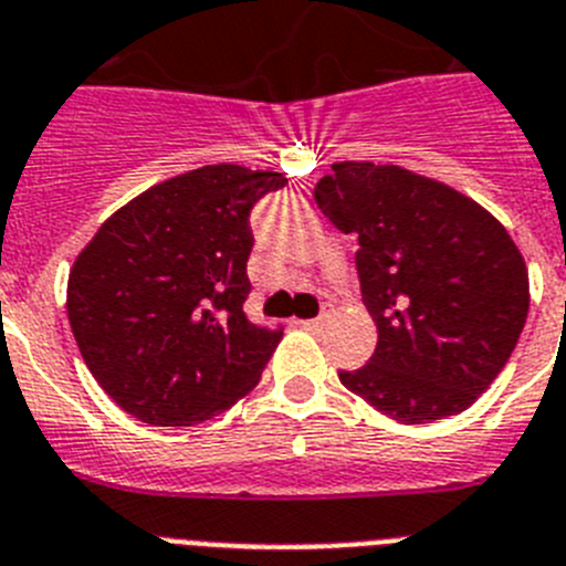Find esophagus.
I'll list each match as a JSON object with an SVG mask.
<instances>
[{"label": "esophagus", "mask_w": 566, "mask_h": 566, "mask_svg": "<svg viewBox=\"0 0 566 566\" xmlns=\"http://www.w3.org/2000/svg\"><path fill=\"white\" fill-rule=\"evenodd\" d=\"M298 324H302L304 329H321L324 324H327V318H304V321H298Z\"/></svg>", "instance_id": "obj_1"}]
</instances>
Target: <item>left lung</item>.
<instances>
[{
    "mask_svg": "<svg viewBox=\"0 0 566 566\" xmlns=\"http://www.w3.org/2000/svg\"><path fill=\"white\" fill-rule=\"evenodd\" d=\"M315 202L355 233L360 293L378 327L369 364L340 384L422 426L460 415L516 349L531 310L522 251L491 211L403 166L333 163Z\"/></svg>",
    "mask_w": 566,
    "mask_h": 566,
    "instance_id": "left-lung-1",
    "label": "left lung"
}]
</instances>
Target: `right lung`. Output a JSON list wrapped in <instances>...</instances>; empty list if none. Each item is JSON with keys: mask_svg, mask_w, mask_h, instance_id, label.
<instances>
[{"mask_svg": "<svg viewBox=\"0 0 566 566\" xmlns=\"http://www.w3.org/2000/svg\"><path fill=\"white\" fill-rule=\"evenodd\" d=\"M282 171L202 166L146 188L98 228L67 279L86 369L137 420L195 426L262 378L282 329L245 318L251 208Z\"/></svg>", "mask_w": 566, "mask_h": 566, "instance_id": "add662e5", "label": "right lung"}]
</instances>
